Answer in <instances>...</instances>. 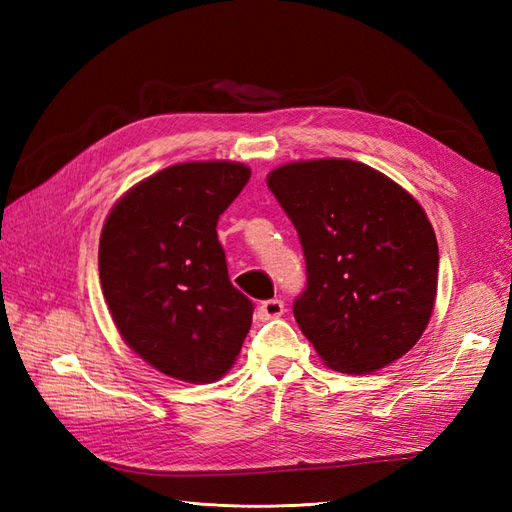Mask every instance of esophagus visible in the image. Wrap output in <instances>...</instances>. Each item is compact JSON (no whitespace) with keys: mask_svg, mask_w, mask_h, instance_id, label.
<instances>
[{"mask_svg":"<svg viewBox=\"0 0 512 512\" xmlns=\"http://www.w3.org/2000/svg\"><path fill=\"white\" fill-rule=\"evenodd\" d=\"M284 314V301L281 299H268L259 306V319H277Z\"/></svg>","mask_w":512,"mask_h":512,"instance_id":"obj_1","label":"esophagus"}]
</instances>
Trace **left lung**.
<instances>
[{
  "mask_svg": "<svg viewBox=\"0 0 512 512\" xmlns=\"http://www.w3.org/2000/svg\"><path fill=\"white\" fill-rule=\"evenodd\" d=\"M268 189L297 228L308 281L292 312L325 365L365 374L409 352L438 288L422 206L383 173L336 158L279 167Z\"/></svg>",
  "mask_w": 512,
  "mask_h": 512,
  "instance_id": "obj_1",
  "label": "left lung"
}]
</instances>
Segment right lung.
Segmentation results:
<instances>
[{
  "label": "right lung",
  "instance_id": "obj_1",
  "mask_svg": "<svg viewBox=\"0 0 512 512\" xmlns=\"http://www.w3.org/2000/svg\"><path fill=\"white\" fill-rule=\"evenodd\" d=\"M250 180L237 162H182L140 182L101 233L103 297L158 372L211 383L231 369L255 303L228 279L217 220Z\"/></svg>",
  "mask_w": 512,
  "mask_h": 512
}]
</instances>
